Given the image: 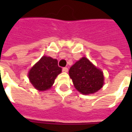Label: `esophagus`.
I'll list each match as a JSON object with an SVG mask.
<instances>
[{"label":"esophagus","instance_id":"esophagus-1","mask_svg":"<svg viewBox=\"0 0 132 132\" xmlns=\"http://www.w3.org/2000/svg\"><path fill=\"white\" fill-rule=\"evenodd\" d=\"M62 71L67 73V72L68 71V68H66V67H65V68H62Z\"/></svg>","mask_w":132,"mask_h":132}]
</instances>
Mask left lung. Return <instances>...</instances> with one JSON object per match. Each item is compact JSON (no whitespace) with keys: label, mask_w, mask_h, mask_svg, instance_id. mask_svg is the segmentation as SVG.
I'll use <instances>...</instances> for the list:
<instances>
[{"label":"left lung","mask_w":132,"mask_h":132,"mask_svg":"<svg viewBox=\"0 0 132 132\" xmlns=\"http://www.w3.org/2000/svg\"><path fill=\"white\" fill-rule=\"evenodd\" d=\"M75 88L79 93L89 95L97 92L103 87V72L85 57L76 62L69 70Z\"/></svg>","instance_id":"1"}]
</instances>
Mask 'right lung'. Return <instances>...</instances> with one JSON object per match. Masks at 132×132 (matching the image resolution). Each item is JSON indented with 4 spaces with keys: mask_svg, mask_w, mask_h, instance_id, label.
Masks as SVG:
<instances>
[{
    "mask_svg": "<svg viewBox=\"0 0 132 132\" xmlns=\"http://www.w3.org/2000/svg\"><path fill=\"white\" fill-rule=\"evenodd\" d=\"M62 72L56 59L44 56L34 64L28 73V78L33 86L39 91L49 89L55 79Z\"/></svg>",
    "mask_w": 132,
    "mask_h": 132,
    "instance_id": "right-lung-1",
    "label": "right lung"
}]
</instances>
